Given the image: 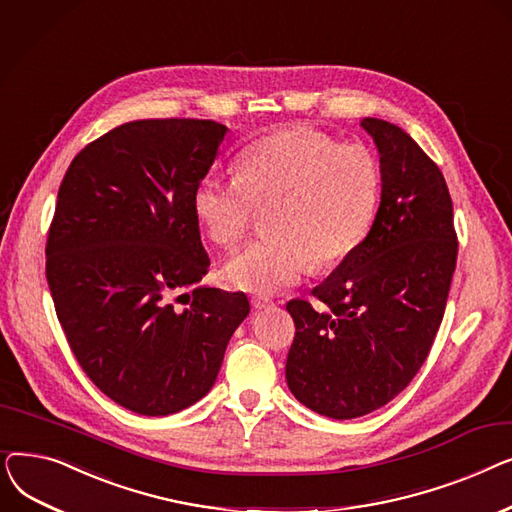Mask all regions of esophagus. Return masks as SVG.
<instances>
[{
    "instance_id": "esophagus-1",
    "label": "esophagus",
    "mask_w": 512,
    "mask_h": 512,
    "mask_svg": "<svg viewBox=\"0 0 512 512\" xmlns=\"http://www.w3.org/2000/svg\"><path fill=\"white\" fill-rule=\"evenodd\" d=\"M251 305H253L255 311H261V309L272 307V301L267 299V297H253V299H251Z\"/></svg>"
}]
</instances>
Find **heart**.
I'll return each instance as SVG.
<instances>
[{
  "label": "heart",
  "instance_id": "obj_1",
  "mask_svg": "<svg viewBox=\"0 0 512 512\" xmlns=\"http://www.w3.org/2000/svg\"><path fill=\"white\" fill-rule=\"evenodd\" d=\"M380 199V166L357 143L290 128L251 143L236 159V178L205 174L193 191V211L207 236L234 247L265 213V236L236 253L222 270L242 292L272 294L297 284L313 261L330 267L365 240Z\"/></svg>",
  "mask_w": 512,
  "mask_h": 512
}]
</instances>
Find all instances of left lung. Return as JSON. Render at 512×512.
Returning <instances> with one entry per match:
<instances>
[{
  "mask_svg": "<svg viewBox=\"0 0 512 512\" xmlns=\"http://www.w3.org/2000/svg\"><path fill=\"white\" fill-rule=\"evenodd\" d=\"M361 126L380 153L371 230L313 288L315 307L286 305L297 326L288 388L332 419L363 417L409 386L442 324L459 251L440 168L396 124L363 118Z\"/></svg>",
  "mask_w": 512,
  "mask_h": 512,
  "instance_id": "8db88e82",
  "label": "left lung"
}]
</instances>
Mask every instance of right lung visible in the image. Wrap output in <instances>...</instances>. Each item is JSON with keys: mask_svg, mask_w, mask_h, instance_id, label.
<instances>
[{"mask_svg": "<svg viewBox=\"0 0 512 512\" xmlns=\"http://www.w3.org/2000/svg\"><path fill=\"white\" fill-rule=\"evenodd\" d=\"M228 128L134 120L80 151L47 236V284L72 353L120 407L164 417L201 400L251 311L209 270L193 191Z\"/></svg>", "mask_w": 512, "mask_h": 512, "instance_id": "add662e5", "label": "right lung"}]
</instances>
